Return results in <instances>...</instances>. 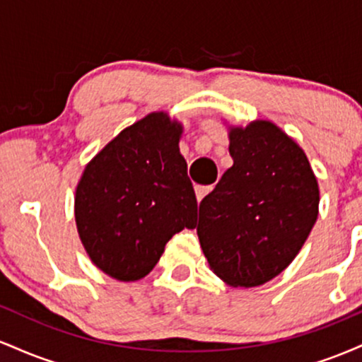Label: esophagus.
<instances>
[{
	"label": "esophagus",
	"instance_id": "esophagus-1",
	"mask_svg": "<svg viewBox=\"0 0 362 362\" xmlns=\"http://www.w3.org/2000/svg\"><path fill=\"white\" fill-rule=\"evenodd\" d=\"M211 190H213V185H195V197H197V201L201 202Z\"/></svg>",
	"mask_w": 362,
	"mask_h": 362
}]
</instances>
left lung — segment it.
<instances>
[{"label": "left lung", "instance_id": "1", "mask_svg": "<svg viewBox=\"0 0 362 362\" xmlns=\"http://www.w3.org/2000/svg\"><path fill=\"white\" fill-rule=\"evenodd\" d=\"M233 167L199 206L207 264L233 288H255L284 271L318 218L320 189L300 144L271 120L228 127Z\"/></svg>", "mask_w": 362, "mask_h": 362}]
</instances>
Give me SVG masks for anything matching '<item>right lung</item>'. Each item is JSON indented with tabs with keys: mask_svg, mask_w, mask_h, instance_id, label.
Here are the masks:
<instances>
[{
	"mask_svg": "<svg viewBox=\"0 0 362 362\" xmlns=\"http://www.w3.org/2000/svg\"><path fill=\"white\" fill-rule=\"evenodd\" d=\"M184 126L151 112L119 132L86 163L74 219L90 260L122 282L146 277L165 245L195 228L197 199L180 155Z\"/></svg>",
	"mask_w": 362,
	"mask_h": 362,
	"instance_id": "1",
	"label": "right lung"
}]
</instances>
